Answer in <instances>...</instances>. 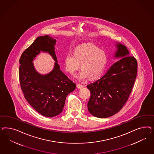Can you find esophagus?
I'll return each mask as SVG.
<instances>
[{
    "label": "esophagus",
    "mask_w": 154,
    "mask_h": 154,
    "mask_svg": "<svg viewBox=\"0 0 154 154\" xmlns=\"http://www.w3.org/2000/svg\"><path fill=\"white\" fill-rule=\"evenodd\" d=\"M77 88H79V89H82V88H84V86L82 85H81V84H77Z\"/></svg>",
    "instance_id": "obj_1"
}]
</instances>
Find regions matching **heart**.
<instances>
[{
    "label": "heart",
    "mask_w": 154,
    "mask_h": 154,
    "mask_svg": "<svg viewBox=\"0 0 154 154\" xmlns=\"http://www.w3.org/2000/svg\"><path fill=\"white\" fill-rule=\"evenodd\" d=\"M107 57L106 53L93 44H85L75 48L74 54L69 53L65 56V69L71 75H75L79 69L82 71L78 79L82 81L97 79L104 69Z\"/></svg>",
    "instance_id": "1"
}]
</instances>
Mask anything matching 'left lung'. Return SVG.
Segmentation results:
<instances>
[{"label": "left lung", "mask_w": 154, "mask_h": 154, "mask_svg": "<svg viewBox=\"0 0 154 154\" xmlns=\"http://www.w3.org/2000/svg\"><path fill=\"white\" fill-rule=\"evenodd\" d=\"M115 56L118 59L105 75L87 85L91 96L88 103L94 116L106 118L119 112L127 102L135 82L137 61L129 56L126 46L117 44Z\"/></svg>", "instance_id": "1"}]
</instances>
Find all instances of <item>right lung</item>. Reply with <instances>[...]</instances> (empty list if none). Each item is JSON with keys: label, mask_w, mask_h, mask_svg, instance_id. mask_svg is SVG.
Returning <instances> with one entry per match:
<instances>
[{"label": "right lung", "mask_w": 154, "mask_h": 154, "mask_svg": "<svg viewBox=\"0 0 154 154\" xmlns=\"http://www.w3.org/2000/svg\"><path fill=\"white\" fill-rule=\"evenodd\" d=\"M56 39L49 35L38 37L20 59V84L24 97L30 105L43 116L52 117L63 111L65 99L75 90V84L60 70L55 52ZM40 51L48 52L56 61L47 75L39 74L32 61Z\"/></svg>", "instance_id": "1"}]
</instances>
